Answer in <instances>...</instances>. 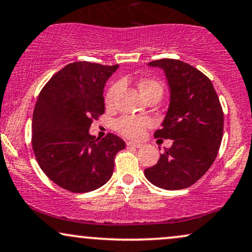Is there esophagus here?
Returning <instances> with one entry per match:
<instances>
[{
    "mask_svg": "<svg viewBox=\"0 0 252 252\" xmlns=\"http://www.w3.org/2000/svg\"><path fill=\"white\" fill-rule=\"evenodd\" d=\"M126 145H128V147H134V148H142V144L134 143V142H130V141L126 142Z\"/></svg>",
    "mask_w": 252,
    "mask_h": 252,
    "instance_id": "esophagus-1",
    "label": "esophagus"
}]
</instances>
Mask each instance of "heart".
Masks as SVG:
<instances>
[{
  "label": "heart",
  "instance_id": "obj_1",
  "mask_svg": "<svg viewBox=\"0 0 252 252\" xmlns=\"http://www.w3.org/2000/svg\"><path fill=\"white\" fill-rule=\"evenodd\" d=\"M138 89L144 98L149 95H153V94H158L160 96L163 94L162 84L155 80H151V78H143V80L139 81ZM118 90H120V84L117 83L113 84V86L109 88L107 95H105V103H107V105H113ZM150 120H148V118L124 116L116 122V130L121 135L126 136V137L139 138L143 135L144 129L150 126Z\"/></svg>",
  "mask_w": 252,
  "mask_h": 252
}]
</instances>
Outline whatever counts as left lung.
<instances>
[{
  "mask_svg": "<svg viewBox=\"0 0 252 252\" xmlns=\"http://www.w3.org/2000/svg\"><path fill=\"white\" fill-rule=\"evenodd\" d=\"M148 65L164 70L170 89L169 108L155 137L174 141L144 176L160 189H186L216 158L223 137L222 107L211 81L192 65L172 59Z\"/></svg>",
  "mask_w": 252,
  "mask_h": 252,
  "instance_id": "obj_1",
  "label": "left lung"
}]
</instances>
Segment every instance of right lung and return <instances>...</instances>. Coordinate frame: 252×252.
I'll return each mask as SVG.
<instances>
[{"instance_id": "add662e5", "label": "right lung", "mask_w": 252, "mask_h": 252, "mask_svg": "<svg viewBox=\"0 0 252 252\" xmlns=\"http://www.w3.org/2000/svg\"><path fill=\"white\" fill-rule=\"evenodd\" d=\"M118 65L75 62L54 75L39 94L32 115V149L54 183L71 192L104 186L114 172L122 138L90 135L93 120L104 113V86Z\"/></svg>"}]
</instances>
